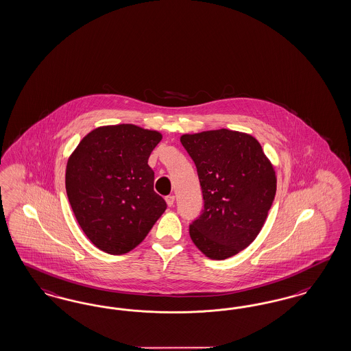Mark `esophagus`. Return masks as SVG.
<instances>
[{
  "mask_svg": "<svg viewBox=\"0 0 351 351\" xmlns=\"http://www.w3.org/2000/svg\"><path fill=\"white\" fill-rule=\"evenodd\" d=\"M166 202H167L169 207H172L173 204H175V195H172V194L167 195V197H166Z\"/></svg>",
  "mask_w": 351,
  "mask_h": 351,
  "instance_id": "1",
  "label": "esophagus"
}]
</instances>
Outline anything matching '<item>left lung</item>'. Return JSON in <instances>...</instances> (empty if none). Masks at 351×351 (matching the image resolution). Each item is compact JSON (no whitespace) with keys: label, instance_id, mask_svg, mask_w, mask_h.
<instances>
[{"label":"left lung","instance_id":"1","mask_svg":"<svg viewBox=\"0 0 351 351\" xmlns=\"http://www.w3.org/2000/svg\"><path fill=\"white\" fill-rule=\"evenodd\" d=\"M182 146L195 163L205 207L189 227L202 254L223 261L254 241L276 194V172L259 141L232 130L185 133Z\"/></svg>","mask_w":351,"mask_h":351}]
</instances>
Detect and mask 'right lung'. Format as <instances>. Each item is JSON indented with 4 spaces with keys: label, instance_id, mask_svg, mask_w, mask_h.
I'll list each match as a JSON object with an SVG mask.
<instances>
[{
    "label": "right lung",
    "instance_id": "right-lung-1",
    "mask_svg": "<svg viewBox=\"0 0 351 351\" xmlns=\"http://www.w3.org/2000/svg\"><path fill=\"white\" fill-rule=\"evenodd\" d=\"M162 133L134 124L102 125L76 146L66 192L80 228L99 250L121 255L144 241L166 210L147 159Z\"/></svg>",
    "mask_w": 351,
    "mask_h": 351
}]
</instances>
